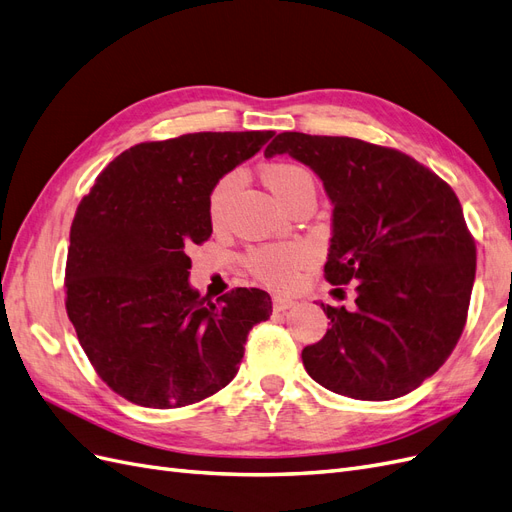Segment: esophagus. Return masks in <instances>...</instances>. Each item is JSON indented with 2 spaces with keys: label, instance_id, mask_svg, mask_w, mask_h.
<instances>
[{
  "label": "esophagus",
  "instance_id": "34e87169",
  "mask_svg": "<svg viewBox=\"0 0 512 512\" xmlns=\"http://www.w3.org/2000/svg\"><path fill=\"white\" fill-rule=\"evenodd\" d=\"M294 305L292 299H286V297H273V312H286V309H290Z\"/></svg>",
  "mask_w": 512,
  "mask_h": 512
}]
</instances>
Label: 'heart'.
I'll list each match as a JSON object with an SVG mask.
<instances>
[{
	"label": "heart",
	"instance_id": "obj_1",
	"mask_svg": "<svg viewBox=\"0 0 512 512\" xmlns=\"http://www.w3.org/2000/svg\"><path fill=\"white\" fill-rule=\"evenodd\" d=\"M262 181L273 196L284 205L301 185L312 183V177L305 168L288 162H273L262 168ZM239 177L232 173L222 177L209 196V220L213 226H220L226 215V205L235 192ZM312 260V252L301 243H273L252 247L245 256V267L258 282L273 290H288L299 280L301 269Z\"/></svg>",
	"mask_w": 512,
	"mask_h": 512
}]
</instances>
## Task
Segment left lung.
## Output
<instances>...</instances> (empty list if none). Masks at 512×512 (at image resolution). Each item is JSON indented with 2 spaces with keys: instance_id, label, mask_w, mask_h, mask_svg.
<instances>
[{
  "instance_id": "1",
  "label": "left lung",
  "mask_w": 512,
  "mask_h": 512,
  "mask_svg": "<svg viewBox=\"0 0 512 512\" xmlns=\"http://www.w3.org/2000/svg\"><path fill=\"white\" fill-rule=\"evenodd\" d=\"M288 153L322 179L333 203L324 277L354 282L356 307L322 305L331 327L301 352L307 374L352 399L414 391L466 327L476 245L459 198L397 149L348 136L282 132L265 156Z\"/></svg>"
}]
</instances>
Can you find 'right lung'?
<instances>
[{"label": "right lung", "mask_w": 512, "mask_h": 512, "mask_svg": "<svg viewBox=\"0 0 512 512\" xmlns=\"http://www.w3.org/2000/svg\"><path fill=\"white\" fill-rule=\"evenodd\" d=\"M275 132H196L126 149L83 196L70 228L66 312L98 376L136 406L181 408L237 376L271 297L218 303L188 282L185 250L211 237L209 196Z\"/></svg>", "instance_id": "add662e5"}]
</instances>
